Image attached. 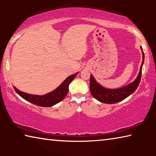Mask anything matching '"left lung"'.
Here are the masks:
<instances>
[{"instance_id": "8db88e82", "label": "left lung", "mask_w": 156, "mask_h": 156, "mask_svg": "<svg viewBox=\"0 0 156 156\" xmlns=\"http://www.w3.org/2000/svg\"><path fill=\"white\" fill-rule=\"evenodd\" d=\"M140 49L142 52V62L141 64L139 74L137 76L136 80L133 83L128 84V85L119 89H106L102 87L99 83H98L93 77V76L91 74L89 89H90L91 95L95 98L98 100V101L102 102V103L114 104L122 101V100L130 96L131 94H133L136 90L141 80L142 69L144 60V54L142 47H140Z\"/></svg>"}]
</instances>
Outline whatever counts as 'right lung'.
Segmentation results:
<instances>
[{
	"label": "right lung",
	"mask_w": 156,
	"mask_h": 156,
	"mask_svg": "<svg viewBox=\"0 0 156 156\" xmlns=\"http://www.w3.org/2000/svg\"><path fill=\"white\" fill-rule=\"evenodd\" d=\"M78 73V72L69 76L55 90L45 95H43V96H38V95H32L25 93V92L18 90L15 87H14V89L19 96L27 100V101L31 102V103L41 107H51L53 105L62 101L65 96H67L69 91V85L75 78L76 76H77Z\"/></svg>",
	"instance_id": "obj_1"
}]
</instances>
